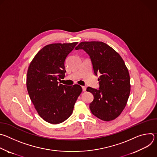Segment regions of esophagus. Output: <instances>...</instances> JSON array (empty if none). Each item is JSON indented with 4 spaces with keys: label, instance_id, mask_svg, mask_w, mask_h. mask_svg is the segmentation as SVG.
<instances>
[{
    "label": "esophagus",
    "instance_id": "esophagus-1",
    "mask_svg": "<svg viewBox=\"0 0 157 157\" xmlns=\"http://www.w3.org/2000/svg\"><path fill=\"white\" fill-rule=\"evenodd\" d=\"M82 91H86V87L85 86H82Z\"/></svg>",
    "mask_w": 157,
    "mask_h": 157
}]
</instances>
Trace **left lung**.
<instances>
[{
  "instance_id": "1",
  "label": "left lung",
  "mask_w": 157,
  "mask_h": 157,
  "mask_svg": "<svg viewBox=\"0 0 157 157\" xmlns=\"http://www.w3.org/2000/svg\"><path fill=\"white\" fill-rule=\"evenodd\" d=\"M76 50H84L91 58L99 89L87 87L94 96L89 108L94 116L104 121L116 119L124 109L130 92V76L121 55L102 41H82Z\"/></svg>"
}]
</instances>
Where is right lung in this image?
Masks as SVG:
<instances>
[{
    "mask_svg": "<svg viewBox=\"0 0 157 157\" xmlns=\"http://www.w3.org/2000/svg\"><path fill=\"white\" fill-rule=\"evenodd\" d=\"M78 42L52 43L44 46L31 61L27 75V88L38 115L57 124L69 118L82 88L58 84L66 70L64 61Z\"/></svg>",
    "mask_w": 157,
    "mask_h": 157,
    "instance_id": "1",
    "label": "right lung"
}]
</instances>
